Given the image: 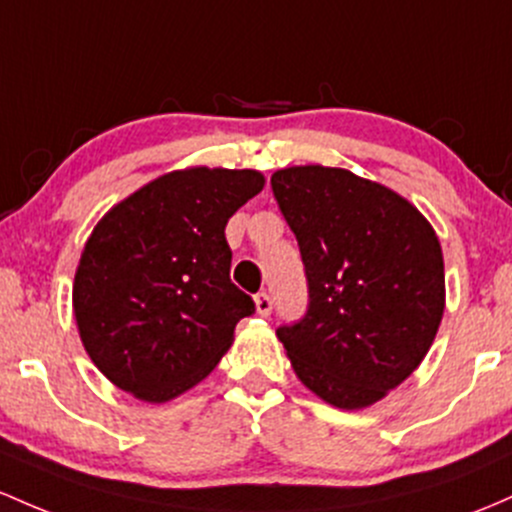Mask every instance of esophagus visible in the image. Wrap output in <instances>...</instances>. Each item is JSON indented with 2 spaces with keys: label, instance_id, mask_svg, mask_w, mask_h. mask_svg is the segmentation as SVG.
<instances>
[{
  "label": "esophagus",
  "instance_id": "obj_1",
  "mask_svg": "<svg viewBox=\"0 0 512 512\" xmlns=\"http://www.w3.org/2000/svg\"><path fill=\"white\" fill-rule=\"evenodd\" d=\"M255 308L262 318H267L269 313H272V296L265 294V291H260V294L255 296Z\"/></svg>",
  "mask_w": 512,
  "mask_h": 512
}]
</instances>
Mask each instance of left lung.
<instances>
[{"label":"left lung","instance_id":"left-lung-1","mask_svg":"<svg viewBox=\"0 0 512 512\" xmlns=\"http://www.w3.org/2000/svg\"><path fill=\"white\" fill-rule=\"evenodd\" d=\"M272 192L308 279L306 316L277 330L286 357L330 406H374L420 367L442 323L435 228L401 194L342 167H284Z\"/></svg>","mask_w":512,"mask_h":512}]
</instances>
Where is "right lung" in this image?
I'll list each match as a JSON object with an SVG mask.
<instances>
[{
    "label": "right lung",
    "instance_id": "obj_1",
    "mask_svg": "<svg viewBox=\"0 0 512 512\" xmlns=\"http://www.w3.org/2000/svg\"><path fill=\"white\" fill-rule=\"evenodd\" d=\"M265 174L187 167L119 201L84 243L72 308L89 359L121 391L165 403L204 381L255 303L230 282L226 223Z\"/></svg>",
    "mask_w": 512,
    "mask_h": 512
}]
</instances>
